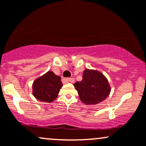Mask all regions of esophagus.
I'll return each instance as SVG.
<instances>
[{
	"label": "esophagus",
	"instance_id": "esophagus-1",
	"mask_svg": "<svg viewBox=\"0 0 146 146\" xmlns=\"http://www.w3.org/2000/svg\"><path fill=\"white\" fill-rule=\"evenodd\" d=\"M66 80L68 82H75V79L73 78H66Z\"/></svg>",
	"mask_w": 146,
	"mask_h": 146
}]
</instances>
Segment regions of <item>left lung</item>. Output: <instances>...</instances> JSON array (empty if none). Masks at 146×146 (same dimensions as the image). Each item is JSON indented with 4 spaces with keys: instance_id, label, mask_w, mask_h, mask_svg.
Here are the masks:
<instances>
[{
    "instance_id": "8db88e82",
    "label": "left lung",
    "mask_w": 146,
    "mask_h": 146,
    "mask_svg": "<svg viewBox=\"0 0 146 146\" xmlns=\"http://www.w3.org/2000/svg\"><path fill=\"white\" fill-rule=\"evenodd\" d=\"M82 77V80L76 82L73 85L83 103L87 105H97L110 95L111 86L101 72L86 68Z\"/></svg>"
}]
</instances>
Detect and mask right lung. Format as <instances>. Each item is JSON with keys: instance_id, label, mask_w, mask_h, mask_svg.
I'll list each match as a JSON object with an SVG mask.
<instances>
[{"instance_id": "obj_1", "label": "right lung", "mask_w": 146, "mask_h": 146, "mask_svg": "<svg viewBox=\"0 0 146 146\" xmlns=\"http://www.w3.org/2000/svg\"><path fill=\"white\" fill-rule=\"evenodd\" d=\"M62 86L61 77L48 70L34 81L33 95L40 101L50 103L58 96Z\"/></svg>"}]
</instances>
